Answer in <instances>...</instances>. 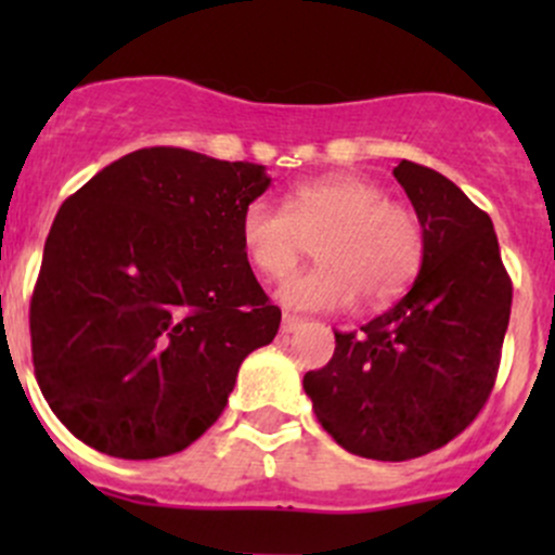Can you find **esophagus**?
<instances>
[{
    "instance_id": "34e87169",
    "label": "esophagus",
    "mask_w": 555,
    "mask_h": 555,
    "mask_svg": "<svg viewBox=\"0 0 555 555\" xmlns=\"http://www.w3.org/2000/svg\"><path fill=\"white\" fill-rule=\"evenodd\" d=\"M300 324H304V319L295 317V313H284V317H282V333H295Z\"/></svg>"
}]
</instances>
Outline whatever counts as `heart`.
<instances>
[{"label": "heart", "mask_w": 555, "mask_h": 555, "mask_svg": "<svg viewBox=\"0 0 555 555\" xmlns=\"http://www.w3.org/2000/svg\"><path fill=\"white\" fill-rule=\"evenodd\" d=\"M242 246L268 279H284L317 238V266L279 287V300L298 311L346 309L362 298L386 306L416 279L424 231L416 211L386 198L384 188L354 173H327L295 184L284 206L255 198L242 211Z\"/></svg>", "instance_id": "obj_1"}]
</instances>
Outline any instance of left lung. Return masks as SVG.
<instances>
[{"mask_svg":"<svg viewBox=\"0 0 555 555\" xmlns=\"http://www.w3.org/2000/svg\"><path fill=\"white\" fill-rule=\"evenodd\" d=\"M395 179L424 231V260L405 298L304 376L319 424L346 451L405 462L443 449L494 389L513 282L491 217L451 179L400 160Z\"/></svg>","mask_w":555,"mask_h":555,"instance_id":"8db88e82","label":"left lung"}]
</instances>
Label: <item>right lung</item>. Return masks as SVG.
Masks as SVG:
<instances>
[{
  "label": "right lung",
  "mask_w": 555,
  "mask_h": 555,
  "mask_svg": "<svg viewBox=\"0 0 555 555\" xmlns=\"http://www.w3.org/2000/svg\"><path fill=\"white\" fill-rule=\"evenodd\" d=\"M268 184L266 166L144 147L61 204L29 330L39 389L75 438L158 459L220 418L282 322L238 233Z\"/></svg>",
  "instance_id": "add662e5"
}]
</instances>
